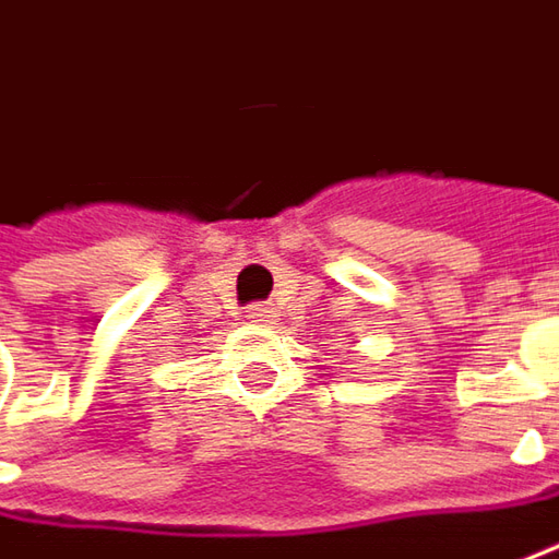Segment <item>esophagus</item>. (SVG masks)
Wrapping results in <instances>:
<instances>
[{
    "mask_svg": "<svg viewBox=\"0 0 559 559\" xmlns=\"http://www.w3.org/2000/svg\"><path fill=\"white\" fill-rule=\"evenodd\" d=\"M247 319H253V322H262V325H272V322H275V306H272V304L250 306Z\"/></svg>",
    "mask_w": 559,
    "mask_h": 559,
    "instance_id": "obj_1",
    "label": "esophagus"
}]
</instances>
